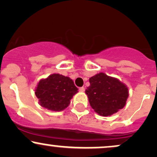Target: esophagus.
<instances>
[{"instance_id":"34e87169","label":"esophagus","mask_w":157,"mask_h":157,"mask_svg":"<svg viewBox=\"0 0 157 157\" xmlns=\"http://www.w3.org/2000/svg\"><path fill=\"white\" fill-rule=\"evenodd\" d=\"M79 90H80V92H84L85 91V88H84V87H81V88H80V89H79Z\"/></svg>"}]
</instances>
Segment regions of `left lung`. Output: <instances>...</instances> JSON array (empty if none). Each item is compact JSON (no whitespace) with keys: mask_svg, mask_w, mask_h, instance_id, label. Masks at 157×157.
I'll return each instance as SVG.
<instances>
[{"mask_svg":"<svg viewBox=\"0 0 157 157\" xmlns=\"http://www.w3.org/2000/svg\"><path fill=\"white\" fill-rule=\"evenodd\" d=\"M86 94L90 105L100 116H109L125 106L128 88L119 80L100 72L89 79Z\"/></svg>","mask_w":157,"mask_h":157,"instance_id":"8db88e82","label":"left lung"}]
</instances>
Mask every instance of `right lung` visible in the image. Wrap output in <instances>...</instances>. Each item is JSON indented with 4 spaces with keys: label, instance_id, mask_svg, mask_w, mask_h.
<instances>
[{
    "label": "right lung",
    "instance_id": "1",
    "mask_svg": "<svg viewBox=\"0 0 157 157\" xmlns=\"http://www.w3.org/2000/svg\"><path fill=\"white\" fill-rule=\"evenodd\" d=\"M77 92L78 88L73 80L59 74H52L41 79L35 89L41 106L52 111H61L67 108Z\"/></svg>",
    "mask_w": 157,
    "mask_h": 157
}]
</instances>
